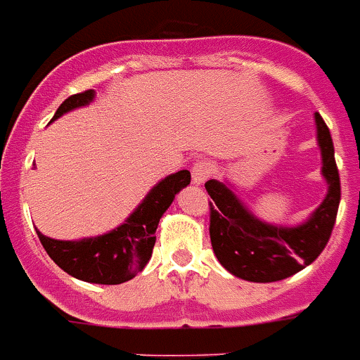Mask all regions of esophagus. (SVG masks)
Listing matches in <instances>:
<instances>
[{
	"mask_svg": "<svg viewBox=\"0 0 360 360\" xmlns=\"http://www.w3.org/2000/svg\"><path fill=\"white\" fill-rule=\"evenodd\" d=\"M212 171H214V167H212V163L208 162H195L193 167H191V180H193L195 186H200V184H204L206 180L210 178V174H212Z\"/></svg>",
	"mask_w": 360,
	"mask_h": 360,
	"instance_id": "obj_1",
	"label": "esophagus"
}]
</instances>
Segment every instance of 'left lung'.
I'll return each instance as SVG.
<instances>
[{"mask_svg":"<svg viewBox=\"0 0 360 360\" xmlns=\"http://www.w3.org/2000/svg\"><path fill=\"white\" fill-rule=\"evenodd\" d=\"M316 141L321 152V176L327 195L312 214L295 226L273 225L252 214L229 180H208L210 240L219 264L249 283H275L310 266L326 249L340 204V176L330 131L314 113Z\"/></svg>","mask_w":360,"mask_h":360,"instance_id":"1","label":"left lung"}]
</instances>
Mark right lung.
Masks as SVG:
<instances>
[{
    "label": "right lung",
    "mask_w": 360,
    "mask_h": 360,
    "mask_svg": "<svg viewBox=\"0 0 360 360\" xmlns=\"http://www.w3.org/2000/svg\"><path fill=\"white\" fill-rule=\"evenodd\" d=\"M93 100V89L74 94L59 105L51 122L74 109L85 108ZM189 171L165 176L146 193L124 223L105 234L82 240H53L39 229L37 234L51 260L74 278L93 284L126 283L145 269L156 243V229L162 215L172 204L174 195L189 186Z\"/></svg>",
    "instance_id": "1"
}]
</instances>
